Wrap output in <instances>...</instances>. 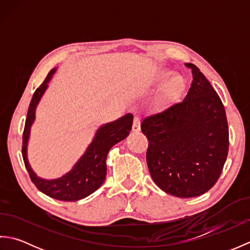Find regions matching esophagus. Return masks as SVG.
Masks as SVG:
<instances>
[{
	"label": "esophagus",
	"mask_w": 250,
	"mask_h": 250,
	"mask_svg": "<svg viewBox=\"0 0 250 250\" xmlns=\"http://www.w3.org/2000/svg\"><path fill=\"white\" fill-rule=\"evenodd\" d=\"M140 130H141V119L139 116H135L133 120V125H132V131L139 132Z\"/></svg>",
	"instance_id": "1"
}]
</instances>
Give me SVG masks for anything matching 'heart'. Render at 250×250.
Masks as SVG:
<instances>
[{
    "label": "heart",
    "mask_w": 250,
    "mask_h": 250,
    "mask_svg": "<svg viewBox=\"0 0 250 250\" xmlns=\"http://www.w3.org/2000/svg\"><path fill=\"white\" fill-rule=\"evenodd\" d=\"M171 75V72L167 70H161L157 73V81L162 82ZM186 87V82L183 76L173 75L167 79V82L163 83L161 88L160 94H159V101L161 103H167L172 102V101L177 100L180 95L183 94Z\"/></svg>",
    "instance_id": "1"
}]
</instances>
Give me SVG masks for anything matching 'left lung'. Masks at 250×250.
Wrapping results in <instances>:
<instances>
[{
    "instance_id": "left-lung-1",
    "label": "left lung",
    "mask_w": 250,
    "mask_h": 250,
    "mask_svg": "<svg viewBox=\"0 0 250 250\" xmlns=\"http://www.w3.org/2000/svg\"><path fill=\"white\" fill-rule=\"evenodd\" d=\"M192 83L185 99L147 116L141 129L148 140L151 178L178 198L205 193L217 183L229 150L225 106L198 66L186 63Z\"/></svg>"
}]
</instances>
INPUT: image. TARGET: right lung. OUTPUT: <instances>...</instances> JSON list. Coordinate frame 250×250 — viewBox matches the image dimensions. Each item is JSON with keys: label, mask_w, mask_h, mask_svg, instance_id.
Instances as JSON below:
<instances>
[{"label": "right lung", "mask_w": 250, "mask_h": 250, "mask_svg": "<svg viewBox=\"0 0 250 250\" xmlns=\"http://www.w3.org/2000/svg\"><path fill=\"white\" fill-rule=\"evenodd\" d=\"M57 68H52L44 83L35 90L26 115L22 135V158L30 178L36 188L52 199L78 201L98 190L106 177V158L109 149L129 135L133 124V115L126 114L113 122L101 125L87 150L79 158L70 172L57 179H44L37 176L28 160V142L31 126L35 120V109L45 93L48 83Z\"/></svg>", "instance_id": "add662e5"}]
</instances>
